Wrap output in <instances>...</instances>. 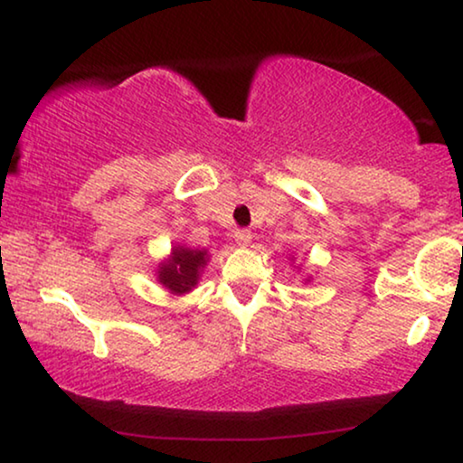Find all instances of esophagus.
I'll use <instances>...</instances> for the list:
<instances>
[{
  "mask_svg": "<svg viewBox=\"0 0 463 463\" xmlns=\"http://www.w3.org/2000/svg\"><path fill=\"white\" fill-rule=\"evenodd\" d=\"M233 238H236V242L240 244V246H246L250 242V232L249 230H238L236 233H233Z\"/></svg>",
  "mask_w": 463,
  "mask_h": 463,
  "instance_id": "1",
  "label": "esophagus"
}]
</instances>
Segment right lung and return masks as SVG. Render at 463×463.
I'll return each mask as SVG.
<instances>
[{
    "label": "right lung",
    "mask_w": 463,
    "mask_h": 463,
    "mask_svg": "<svg viewBox=\"0 0 463 463\" xmlns=\"http://www.w3.org/2000/svg\"><path fill=\"white\" fill-rule=\"evenodd\" d=\"M206 250H192L176 246L173 250V259L168 263H164L157 276L160 282L173 293H187L195 287L200 278V269L206 265Z\"/></svg>",
    "instance_id": "right-lung-1"
}]
</instances>
